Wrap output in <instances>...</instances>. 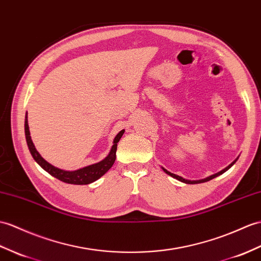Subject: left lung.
I'll use <instances>...</instances> for the list:
<instances>
[{
	"instance_id": "1",
	"label": "left lung",
	"mask_w": 261,
	"mask_h": 261,
	"mask_svg": "<svg viewBox=\"0 0 261 261\" xmlns=\"http://www.w3.org/2000/svg\"><path fill=\"white\" fill-rule=\"evenodd\" d=\"M238 160V158L236 159L233 162H231L230 163V165L228 166V167H226L225 169H223V170H221V171H219V172H217V173H215V174H213V175H210V177H207V178H204V179H201V180H187V179H185V178H182V177H180V175H178V174H174V173H171L170 171H168L167 169H165V168H162L163 169V171H165L167 174H169V175H171L172 178H174V179H177V180H179V181H181V182H185V184H189V185H195V184H202V182H207V181H209V180H211V179H214V178H216V177H218V175H220V174H222L223 172H226L228 169H230L231 168L234 163H236V161Z\"/></svg>"
}]
</instances>
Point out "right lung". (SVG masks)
Wrapping results in <instances>:
<instances>
[{
    "instance_id": "add662e5",
    "label": "right lung",
    "mask_w": 261,
    "mask_h": 261,
    "mask_svg": "<svg viewBox=\"0 0 261 261\" xmlns=\"http://www.w3.org/2000/svg\"><path fill=\"white\" fill-rule=\"evenodd\" d=\"M24 130H25V139H27L28 147H29L30 152H31L33 156V159L39 163L41 168H43L46 172L53 175L54 178L61 180L65 184H71V185H89L91 182H93V181L98 180L106 172H108L109 169L113 166L114 161H116L117 145L121 137H122V135L124 133V130H121L118 133L113 140V145L110 150V152H109V154L102 161L94 163V165H90L88 167L77 169V170H74V171H66L52 166L51 163H48L46 160L42 158L41 154L38 152V150L35 149L34 144L32 142L31 136H30L29 123H28V112L25 116V122H24Z\"/></svg>"
}]
</instances>
